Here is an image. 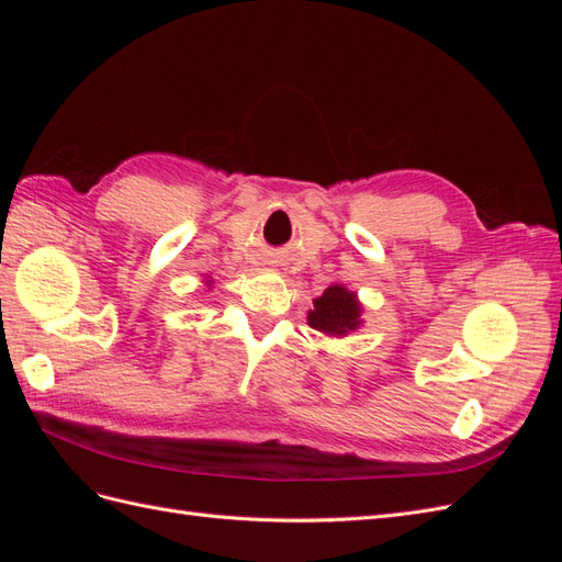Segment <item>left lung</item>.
Returning a JSON list of instances; mask_svg holds the SVG:
<instances>
[{"mask_svg": "<svg viewBox=\"0 0 562 562\" xmlns=\"http://www.w3.org/2000/svg\"><path fill=\"white\" fill-rule=\"evenodd\" d=\"M307 321L314 330L342 337L359 328L361 304L345 285H330L321 297L314 300V310L310 312Z\"/></svg>", "mask_w": 562, "mask_h": 562, "instance_id": "left-lung-1", "label": "left lung"}]
</instances>
